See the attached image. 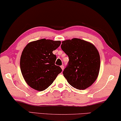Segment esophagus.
I'll return each instance as SVG.
<instances>
[{
  "label": "esophagus",
  "mask_w": 121,
  "mask_h": 121,
  "mask_svg": "<svg viewBox=\"0 0 121 121\" xmlns=\"http://www.w3.org/2000/svg\"><path fill=\"white\" fill-rule=\"evenodd\" d=\"M60 67H61V69H62V70H63L64 69V65H61V66H60Z\"/></svg>",
  "instance_id": "1"
}]
</instances>
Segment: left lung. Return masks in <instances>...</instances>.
I'll return each mask as SVG.
<instances>
[{"mask_svg": "<svg viewBox=\"0 0 121 121\" xmlns=\"http://www.w3.org/2000/svg\"><path fill=\"white\" fill-rule=\"evenodd\" d=\"M61 48L69 57L63 73L69 84L79 90L91 86L97 79L100 67V55L95 45L74 38L63 41Z\"/></svg>", "mask_w": 121, "mask_h": 121, "instance_id": "8db88e82", "label": "left lung"}]
</instances>
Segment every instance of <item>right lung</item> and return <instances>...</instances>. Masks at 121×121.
<instances>
[{
	"label": "right lung",
	"mask_w": 121,
	"mask_h": 121,
	"mask_svg": "<svg viewBox=\"0 0 121 121\" xmlns=\"http://www.w3.org/2000/svg\"><path fill=\"white\" fill-rule=\"evenodd\" d=\"M60 41L41 39L28 43L20 58L22 75L30 87L42 91L52 85L62 69L55 65L56 56L53 51L60 45Z\"/></svg>",
	"instance_id": "1"
}]
</instances>
